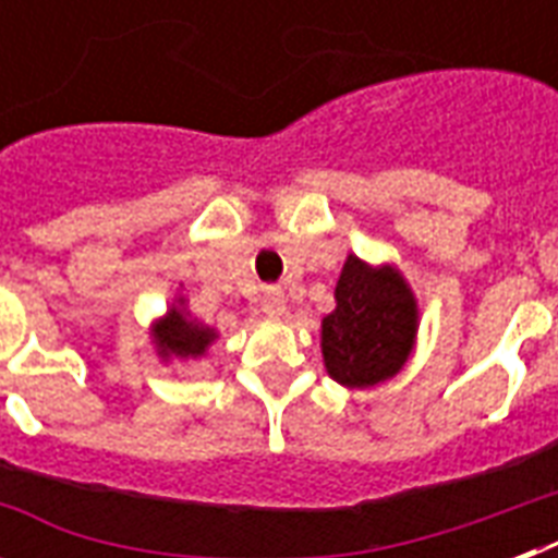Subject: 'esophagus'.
Masks as SVG:
<instances>
[{"label":"esophagus","mask_w":558,"mask_h":558,"mask_svg":"<svg viewBox=\"0 0 558 558\" xmlns=\"http://www.w3.org/2000/svg\"><path fill=\"white\" fill-rule=\"evenodd\" d=\"M263 313L269 315V318H280V315L287 313V295H283V289L278 287H269L263 292Z\"/></svg>","instance_id":"obj_1"}]
</instances>
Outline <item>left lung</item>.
Returning <instances> with one entry per match:
<instances>
[{
  "label": "left lung",
  "instance_id": "left-lung-1",
  "mask_svg": "<svg viewBox=\"0 0 558 558\" xmlns=\"http://www.w3.org/2000/svg\"><path fill=\"white\" fill-rule=\"evenodd\" d=\"M416 298L393 266L350 254L336 310L322 322L324 367L344 388H371L402 371L416 341Z\"/></svg>",
  "mask_w": 558,
  "mask_h": 558
}]
</instances>
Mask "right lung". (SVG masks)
Here are the masks:
<instances>
[{"label":"right lung","instance_id":"right-lung-1","mask_svg":"<svg viewBox=\"0 0 558 558\" xmlns=\"http://www.w3.org/2000/svg\"><path fill=\"white\" fill-rule=\"evenodd\" d=\"M214 339H217V330L193 322L191 313L185 310V298H179L177 304L168 310V315L159 318L153 327V344L165 362H170V359H182V362L202 359Z\"/></svg>","mask_w":558,"mask_h":558}]
</instances>
